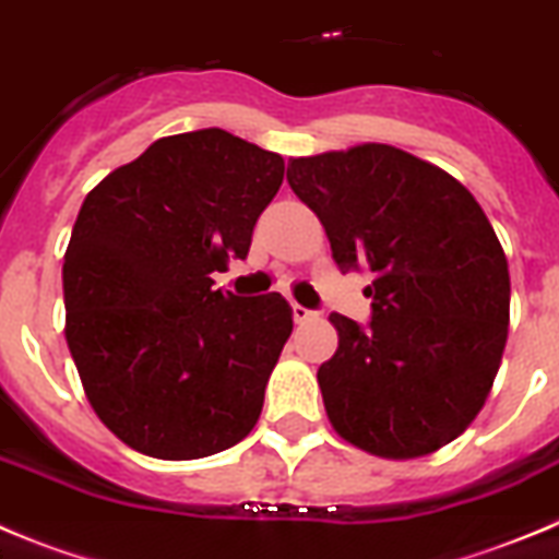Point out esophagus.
I'll return each instance as SVG.
<instances>
[{
    "label": "esophagus",
    "instance_id": "34e87169",
    "mask_svg": "<svg viewBox=\"0 0 559 559\" xmlns=\"http://www.w3.org/2000/svg\"><path fill=\"white\" fill-rule=\"evenodd\" d=\"M292 317H295V323H311V320H314L317 317V311H311V309H306V306H300V304H292Z\"/></svg>",
    "mask_w": 559,
    "mask_h": 559
}]
</instances>
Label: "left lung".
I'll list each match as a JSON object with an SVG mask.
<instances>
[{"mask_svg": "<svg viewBox=\"0 0 559 559\" xmlns=\"http://www.w3.org/2000/svg\"><path fill=\"white\" fill-rule=\"evenodd\" d=\"M292 192L323 223L342 273L367 270V329L331 314L320 365L329 420L367 454L412 460L456 440L485 406L510 325V270L465 186L390 144L292 158Z\"/></svg>", "mask_w": 559, "mask_h": 559, "instance_id": "1", "label": "left lung"}]
</instances>
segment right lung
<instances>
[{"label": "right lung", "mask_w": 559, "mask_h": 559, "mask_svg": "<svg viewBox=\"0 0 559 559\" xmlns=\"http://www.w3.org/2000/svg\"><path fill=\"white\" fill-rule=\"evenodd\" d=\"M281 180L278 153L205 128L158 139L85 194L63 255L67 342L85 399L130 449L200 460L253 431L292 309L211 275L248 255Z\"/></svg>", "instance_id": "1"}]
</instances>
